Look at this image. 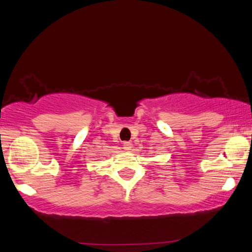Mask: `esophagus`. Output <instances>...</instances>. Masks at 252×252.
Segmentation results:
<instances>
[{"instance_id": "1", "label": "esophagus", "mask_w": 252, "mask_h": 252, "mask_svg": "<svg viewBox=\"0 0 252 252\" xmlns=\"http://www.w3.org/2000/svg\"><path fill=\"white\" fill-rule=\"evenodd\" d=\"M123 148H125L126 151H131V148H132V144H131L130 141H125V143H123Z\"/></svg>"}]
</instances>
